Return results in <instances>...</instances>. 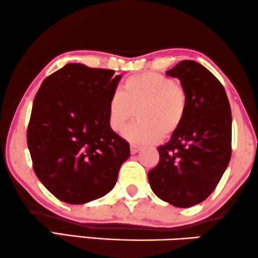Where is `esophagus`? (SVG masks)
<instances>
[{
    "label": "esophagus",
    "instance_id": "1",
    "mask_svg": "<svg viewBox=\"0 0 258 258\" xmlns=\"http://www.w3.org/2000/svg\"><path fill=\"white\" fill-rule=\"evenodd\" d=\"M140 150H141V147H138V145H135V144L130 145V152H132L133 155L137 154V152L140 151Z\"/></svg>",
    "mask_w": 258,
    "mask_h": 258
}]
</instances>
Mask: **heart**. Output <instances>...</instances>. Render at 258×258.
I'll return each instance as SVG.
<instances>
[{"instance_id":"heart-1","label":"heart","mask_w":258,"mask_h":258,"mask_svg":"<svg viewBox=\"0 0 258 258\" xmlns=\"http://www.w3.org/2000/svg\"><path fill=\"white\" fill-rule=\"evenodd\" d=\"M138 121L124 130L123 136L134 144H151L180 128L187 111V95L181 86L163 74L145 72L126 78L121 92L111 94L108 102V124L121 133L134 114Z\"/></svg>"}]
</instances>
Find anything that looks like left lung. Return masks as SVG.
<instances>
[{
    "mask_svg": "<svg viewBox=\"0 0 258 258\" xmlns=\"http://www.w3.org/2000/svg\"><path fill=\"white\" fill-rule=\"evenodd\" d=\"M166 76L180 80L187 111L170 141L157 148L159 163L148 179L159 199L187 208L210 197L228 166L231 110L221 83L199 62L182 60Z\"/></svg>",
    "mask_w": 258,
    "mask_h": 258,
    "instance_id": "left-lung-1",
    "label": "left lung"
}]
</instances>
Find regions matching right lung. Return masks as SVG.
I'll list each match as a JSON object with an SVG mask.
<instances>
[{
  "label": "right lung",
  "mask_w": 258,
  "mask_h": 258,
  "mask_svg": "<svg viewBox=\"0 0 258 258\" xmlns=\"http://www.w3.org/2000/svg\"><path fill=\"white\" fill-rule=\"evenodd\" d=\"M67 64L40 85L28 126L33 170L59 200L81 205L109 193L129 158V143L108 124L122 76Z\"/></svg>",
  "instance_id": "obj_1"
}]
</instances>
